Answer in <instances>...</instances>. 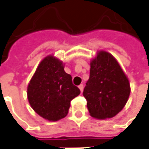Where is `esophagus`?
<instances>
[{"label": "esophagus", "instance_id": "1", "mask_svg": "<svg viewBox=\"0 0 149 149\" xmlns=\"http://www.w3.org/2000/svg\"><path fill=\"white\" fill-rule=\"evenodd\" d=\"M79 89H80V91L82 92V90H83V88H84V86L82 85V84H81V85H79Z\"/></svg>", "mask_w": 149, "mask_h": 149}]
</instances>
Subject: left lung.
<instances>
[{
	"mask_svg": "<svg viewBox=\"0 0 149 149\" xmlns=\"http://www.w3.org/2000/svg\"><path fill=\"white\" fill-rule=\"evenodd\" d=\"M130 93L129 79L117 60L109 52L98 51L90 61L83 91L89 115L98 119L112 118L125 107Z\"/></svg>",
	"mask_w": 149,
	"mask_h": 149,
	"instance_id": "obj_1",
	"label": "left lung"
}]
</instances>
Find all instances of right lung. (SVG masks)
Masks as SVG:
<instances>
[{"label":"right lung","instance_id":"right-lung-1","mask_svg":"<svg viewBox=\"0 0 149 149\" xmlns=\"http://www.w3.org/2000/svg\"><path fill=\"white\" fill-rule=\"evenodd\" d=\"M80 94L64 63L49 55L41 60L27 86V99L35 112L46 120L56 122L67 116L70 101Z\"/></svg>","mask_w":149,"mask_h":149}]
</instances>
